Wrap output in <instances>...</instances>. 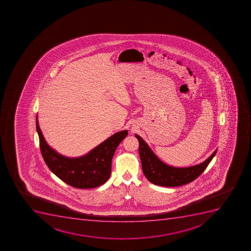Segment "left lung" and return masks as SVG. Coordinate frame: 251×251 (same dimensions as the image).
<instances>
[{"label": "left lung", "mask_w": 251, "mask_h": 251, "mask_svg": "<svg viewBox=\"0 0 251 251\" xmlns=\"http://www.w3.org/2000/svg\"><path fill=\"white\" fill-rule=\"evenodd\" d=\"M139 142V155L142 161V170L149 181L155 185L175 187L185 185L194 181L202 174L209 162L215 156L217 151L202 163L187 168H176L167 166L157 158L142 137L135 135Z\"/></svg>", "instance_id": "obj_1"}]
</instances>
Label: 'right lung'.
<instances>
[{"label":"right lung","instance_id":"add662e5","mask_svg":"<svg viewBox=\"0 0 251 251\" xmlns=\"http://www.w3.org/2000/svg\"><path fill=\"white\" fill-rule=\"evenodd\" d=\"M36 119L44 161L61 181L78 189L98 187L107 181L111 174L112 158L116 149L126 137L128 131L116 133L83 157L68 158L55 152L47 145L38 126L37 117Z\"/></svg>","mask_w":251,"mask_h":251}]
</instances>
